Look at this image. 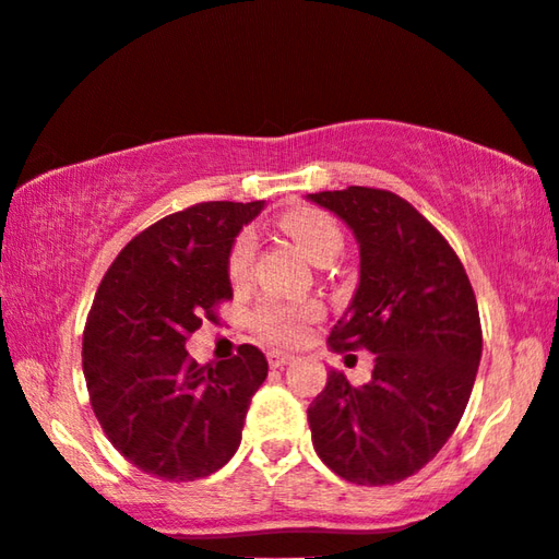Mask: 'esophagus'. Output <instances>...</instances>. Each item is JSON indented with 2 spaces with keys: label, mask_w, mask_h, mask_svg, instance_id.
Here are the masks:
<instances>
[{
  "label": "esophagus",
  "mask_w": 559,
  "mask_h": 559,
  "mask_svg": "<svg viewBox=\"0 0 559 559\" xmlns=\"http://www.w3.org/2000/svg\"><path fill=\"white\" fill-rule=\"evenodd\" d=\"M267 361H270L272 369H285L287 364L295 361V356L285 354V352H270V354H267Z\"/></svg>",
  "instance_id": "34e87169"
}]
</instances>
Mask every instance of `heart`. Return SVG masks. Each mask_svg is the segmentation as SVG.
Returning <instances> with one entry per match:
<instances>
[{"mask_svg":"<svg viewBox=\"0 0 559 559\" xmlns=\"http://www.w3.org/2000/svg\"><path fill=\"white\" fill-rule=\"evenodd\" d=\"M282 227L295 237L312 262H319L326 254H340L344 245L340 225L326 213H322V210L314 207L292 210V213L282 217ZM254 250H258V242H254L252 233H242L235 240L230 258H227V274H230L235 285L250 277ZM314 317V305H289V301L267 299L262 301L258 314H254V324L274 342H295L301 336L305 324Z\"/></svg>","mask_w":559,"mask_h":559,"instance_id":"1","label":"heart"}]
</instances>
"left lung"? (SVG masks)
<instances>
[{"instance_id":"obj_1","label":"left lung","mask_w":559,"mask_h":559,"mask_svg":"<svg viewBox=\"0 0 559 559\" xmlns=\"http://www.w3.org/2000/svg\"><path fill=\"white\" fill-rule=\"evenodd\" d=\"M359 245V285L334 324V352L373 354L364 386L329 371L307 408L319 459L356 486H393L453 436L478 373L483 334L468 274L445 237L389 190L307 195Z\"/></svg>"}]
</instances>
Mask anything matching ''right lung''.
Returning a JSON list of instances; mask_svg holds the SVG:
<instances>
[{"label":"right lung","instance_id":"right-lung-1","mask_svg":"<svg viewBox=\"0 0 559 559\" xmlns=\"http://www.w3.org/2000/svg\"><path fill=\"white\" fill-rule=\"evenodd\" d=\"M254 203H200L135 235L100 280L84 329V379L100 428L160 480H198L233 459L267 359L242 344L200 366L188 336L233 297L227 258Z\"/></svg>","mask_w":559,"mask_h":559}]
</instances>
